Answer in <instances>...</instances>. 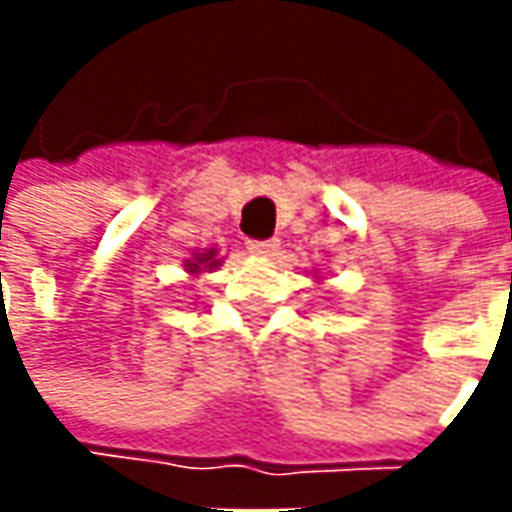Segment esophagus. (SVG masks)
I'll list each match as a JSON object with an SVG mask.
<instances>
[{
  "label": "esophagus",
  "instance_id": "obj_1",
  "mask_svg": "<svg viewBox=\"0 0 512 512\" xmlns=\"http://www.w3.org/2000/svg\"><path fill=\"white\" fill-rule=\"evenodd\" d=\"M247 250L256 253V256H273L279 250V242L276 239H250L247 242Z\"/></svg>",
  "mask_w": 512,
  "mask_h": 512
}]
</instances>
